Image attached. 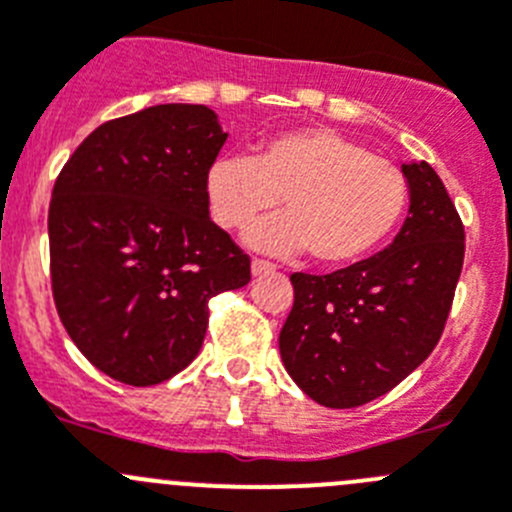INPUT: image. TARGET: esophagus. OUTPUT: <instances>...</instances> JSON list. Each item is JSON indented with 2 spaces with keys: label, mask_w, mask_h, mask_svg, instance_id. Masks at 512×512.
<instances>
[{
  "label": "esophagus",
  "mask_w": 512,
  "mask_h": 512,
  "mask_svg": "<svg viewBox=\"0 0 512 512\" xmlns=\"http://www.w3.org/2000/svg\"><path fill=\"white\" fill-rule=\"evenodd\" d=\"M251 271H253V276H264V274H274L276 266L271 264V261L253 259V261H251Z\"/></svg>",
  "instance_id": "1"
}]
</instances>
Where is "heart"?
Here are the masks:
<instances>
[{
	"mask_svg": "<svg viewBox=\"0 0 512 512\" xmlns=\"http://www.w3.org/2000/svg\"><path fill=\"white\" fill-rule=\"evenodd\" d=\"M213 221L241 231L284 198L286 216L248 231L261 251L291 256L309 248L326 266L377 251L410 208V180L389 160L326 128L291 130L264 140L259 155H221L206 173Z\"/></svg>",
	"mask_w": 512,
	"mask_h": 512,
	"instance_id": "heart-1",
	"label": "heart"
}]
</instances>
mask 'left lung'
<instances>
[{
  "label": "left lung",
  "mask_w": 512,
  "mask_h": 512,
  "mask_svg": "<svg viewBox=\"0 0 512 512\" xmlns=\"http://www.w3.org/2000/svg\"><path fill=\"white\" fill-rule=\"evenodd\" d=\"M410 216L384 251L332 274H291L286 372L332 410L397 387L437 347L465 259V226L430 163L402 165Z\"/></svg>",
  "instance_id": "1"
}]
</instances>
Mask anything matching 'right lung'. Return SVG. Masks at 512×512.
<instances>
[{"instance_id":"right-lung-1","label":"right lung","mask_w":512,"mask_h":512,"mask_svg":"<svg viewBox=\"0 0 512 512\" xmlns=\"http://www.w3.org/2000/svg\"><path fill=\"white\" fill-rule=\"evenodd\" d=\"M228 135L206 105H155L92 130L50 201L57 314L82 354L133 387L201 352L208 301L251 259L208 216L206 173Z\"/></svg>"}]
</instances>
